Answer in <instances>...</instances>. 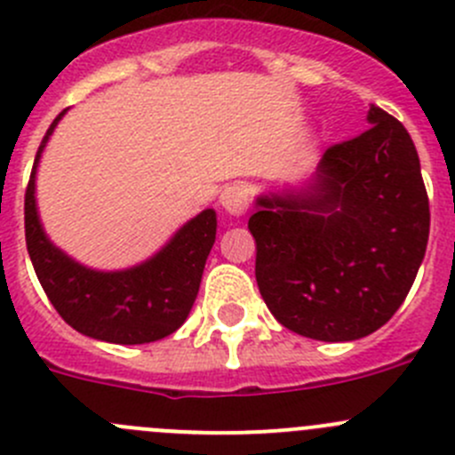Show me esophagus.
I'll use <instances>...</instances> for the list:
<instances>
[{
  "instance_id": "34e87169",
  "label": "esophagus",
  "mask_w": 455,
  "mask_h": 455,
  "mask_svg": "<svg viewBox=\"0 0 455 455\" xmlns=\"http://www.w3.org/2000/svg\"><path fill=\"white\" fill-rule=\"evenodd\" d=\"M221 208L229 217H241L247 210V192L241 186H229L221 195Z\"/></svg>"
}]
</instances>
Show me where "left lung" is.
Instances as JSON below:
<instances>
[{
  "instance_id": "1",
  "label": "left lung",
  "mask_w": 455,
  "mask_h": 455,
  "mask_svg": "<svg viewBox=\"0 0 455 455\" xmlns=\"http://www.w3.org/2000/svg\"><path fill=\"white\" fill-rule=\"evenodd\" d=\"M370 130L331 146L300 186L256 196V283L287 330L325 343L370 336L425 259L429 199L404 125L370 103Z\"/></svg>"
}]
</instances>
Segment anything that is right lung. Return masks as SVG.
I'll return each instance as SVG.
<instances>
[{"label": "right lung", "instance_id": "1", "mask_svg": "<svg viewBox=\"0 0 455 455\" xmlns=\"http://www.w3.org/2000/svg\"><path fill=\"white\" fill-rule=\"evenodd\" d=\"M66 112L48 128L26 190V245L35 274L60 316L79 334L115 345L155 343L177 331L195 305L217 238V212L208 208L196 214L132 267L97 269L79 263L51 241L37 208L39 161Z\"/></svg>", "mask_w": 455, "mask_h": 455}]
</instances>
